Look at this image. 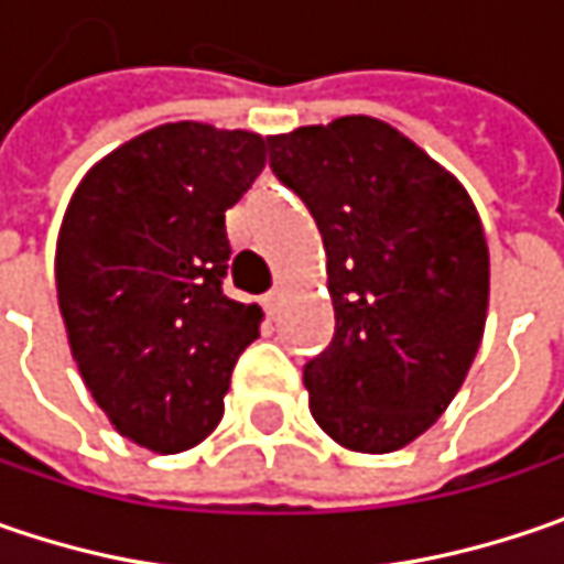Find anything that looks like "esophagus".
I'll return each instance as SVG.
<instances>
[{
	"instance_id": "obj_1",
	"label": "esophagus",
	"mask_w": 564,
	"mask_h": 564,
	"mask_svg": "<svg viewBox=\"0 0 564 564\" xmlns=\"http://www.w3.org/2000/svg\"><path fill=\"white\" fill-rule=\"evenodd\" d=\"M261 303H264V308L274 315V312H278L283 303V290H271V293H264V300H261Z\"/></svg>"
}]
</instances>
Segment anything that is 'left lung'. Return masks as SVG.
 <instances>
[{"label": "left lung", "instance_id": "obj_1", "mask_svg": "<svg viewBox=\"0 0 564 564\" xmlns=\"http://www.w3.org/2000/svg\"><path fill=\"white\" fill-rule=\"evenodd\" d=\"M271 170L325 242L334 337L308 359V410L350 452L423 435L486 328L489 249L467 188L372 116L268 138Z\"/></svg>", "mask_w": 564, "mask_h": 564}]
</instances>
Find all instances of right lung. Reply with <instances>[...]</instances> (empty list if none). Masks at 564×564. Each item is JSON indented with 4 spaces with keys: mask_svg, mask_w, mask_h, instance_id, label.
I'll list each match as a JSON object with an SVG mask.
<instances>
[{
    "mask_svg": "<svg viewBox=\"0 0 564 564\" xmlns=\"http://www.w3.org/2000/svg\"><path fill=\"white\" fill-rule=\"evenodd\" d=\"M268 141L166 122L87 170L56 242V296L90 398L158 454L208 438L261 308L224 296L227 208L264 170Z\"/></svg>",
    "mask_w": 564,
    "mask_h": 564,
    "instance_id": "1",
    "label": "right lung"
}]
</instances>
